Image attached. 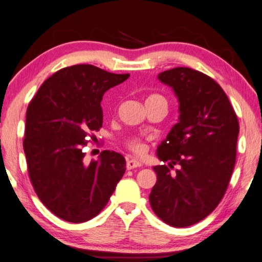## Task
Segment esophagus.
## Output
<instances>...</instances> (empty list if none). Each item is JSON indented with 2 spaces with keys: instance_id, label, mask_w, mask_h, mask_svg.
<instances>
[{
  "instance_id": "34e87169",
  "label": "esophagus",
  "mask_w": 262,
  "mask_h": 262,
  "mask_svg": "<svg viewBox=\"0 0 262 262\" xmlns=\"http://www.w3.org/2000/svg\"><path fill=\"white\" fill-rule=\"evenodd\" d=\"M142 165L141 162L136 161V159H128L127 161V170H133V168H136V167H140Z\"/></svg>"
}]
</instances>
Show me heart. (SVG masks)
I'll return each mask as SVG.
<instances>
[{
  "label": "heart",
  "mask_w": 262,
  "mask_h": 262,
  "mask_svg": "<svg viewBox=\"0 0 262 262\" xmlns=\"http://www.w3.org/2000/svg\"><path fill=\"white\" fill-rule=\"evenodd\" d=\"M155 100H163L165 101V99L163 98L162 96L159 95H150L148 96V98L145 99V103H150V101H155ZM127 147L129 148L133 152H135L137 155H141L145 151V145L143 142L139 139H129L127 141Z\"/></svg>",
  "instance_id": "heart-1"
}]
</instances>
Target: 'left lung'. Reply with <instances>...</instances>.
<instances>
[{"instance_id": "obj_1", "label": "left lung", "mask_w": 262, "mask_h": 262, "mask_svg": "<svg viewBox=\"0 0 262 262\" xmlns=\"http://www.w3.org/2000/svg\"><path fill=\"white\" fill-rule=\"evenodd\" d=\"M158 79L173 90L180 115L157 148L167 165L154 166L157 181L149 201L163 222L185 228L206 219L227 192L239 123L223 89L203 73L178 67Z\"/></svg>"}]
</instances>
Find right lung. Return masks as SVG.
<instances>
[{"mask_svg":"<svg viewBox=\"0 0 262 262\" xmlns=\"http://www.w3.org/2000/svg\"><path fill=\"white\" fill-rule=\"evenodd\" d=\"M129 74L76 64L53 74L26 111L24 152L38 198L60 219L83 223L107 205L126 171L125 157L104 150L86 163V137L103 126L101 99Z\"/></svg>","mask_w":262,"mask_h":262,"instance_id":"right-lung-1","label":"right lung"}]
</instances>
